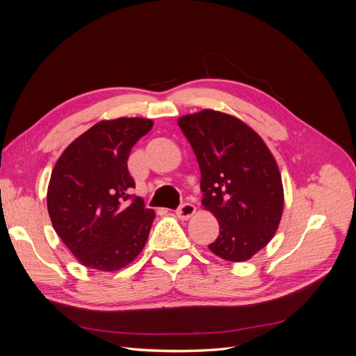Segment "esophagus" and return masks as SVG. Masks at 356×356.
Here are the masks:
<instances>
[{"instance_id": "1", "label": "esophagus", "mask_w": 356, "mask_h": 356, "mask_svg": "<svg viewBox=\"0 0 356 356\" xmlns=\"http://www.w3.org/2000/svg\"><path fill=\"white\" fill-rule=\"evenodd\" d=\"M196 212V207L191 203H182L181 207L177 209V217L181 220H188Z\"/></svg>"}]
</instances>
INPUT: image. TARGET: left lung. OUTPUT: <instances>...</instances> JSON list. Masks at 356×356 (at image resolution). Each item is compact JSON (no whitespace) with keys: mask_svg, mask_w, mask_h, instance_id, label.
<instances>
[{"mask_svg":"<svg viewBox=\"0 0 356 356\" xmlns=\"http://www.w3.org/2000/svg\"><path fill=\"white\" fill-rule=\"evenodd\" d=\"M178 126L199 161L202 204L220 224L209 250L227 261L250 260L272 241L282 217L273 154L250 126L220 111L182 115Z\"/></svg>","mask_w":356,"mask_h":356,"instance_id":"8db88e82","label":"left lung"}]
</instances>
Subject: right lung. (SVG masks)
<instances>
[{
	"label": "right lung",
	"instance_id": "obj_1",
	"mask_svg": "<svg viewBox=\"0 0 356 356\" xmlns=\"http://www.w3.org/2000/svg\"><path fill=\"white\" fill-rule=\"evenodd\" d=\"M153 127L141 117L102 120L65 148L47 188L53 229L77 260L101 272L132 263L143 251L156 213L135 187L127 159Z\"/></svg>",
	"mask_w": 356,
	"mask_h": 356
}]
</instances>
